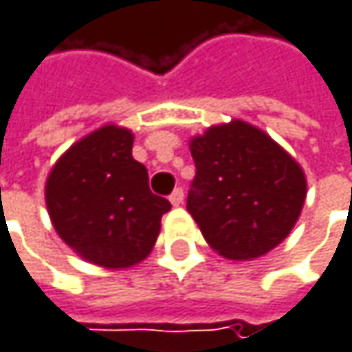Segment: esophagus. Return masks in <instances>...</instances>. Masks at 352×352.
Masks as SVG:
<instances>
[{
    "label": "esophagus",
    "mask_w": 352,
    "mask_h": 352,
    "mask_svg": "<svg viewBox=\"0 0 352 352\" xmlns=\"http://www.w3.org/2000/svg\"><path fill=\"white\" fill-rule=\"evenodd\" d=\"M182 201H184V190H182V188H176V190L170 195V203H172L174 207H178V205H182Z\"/></svg>",
    "instance_id": "34e87169"
}]
</instances>
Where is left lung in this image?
Masks as SVG:
<instances>
[{
    "label": "left lung",
    "mask_w": 352,
    "mask_h": 352,
    "mask_svg": "<svg viewBox=\"0 0 352 352\" xmlns=\"http://www.w3.org/2000/svg\"><path fill=\"white\" fill-rule=\"evenodd\" d=\"M195 180L186 209L226 258H258L280 244L305 201L297 162L261 129L236 120L190 141Z\"/></svg>",
    "instance_id": "8db88e82"
}]
</instances>
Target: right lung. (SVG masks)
<instances>
[{
    "instance_id": "1",
    "label": "right lung",
    "mask_w": 352,
    "mask_h": 352,
    "mask_svg": "<svg viewBox=\"0 0 352 352\" xmlns=\"http://www.w3.org/2000/svg\"><path fill=\"white\" fill-rule=\"evenodd\" d=\"M133 135L106 124L78 141L47 180V207L57 234L86 261L126 268L143 261L170 201L149 190Z\"/></svg>"
}]
</instances>
